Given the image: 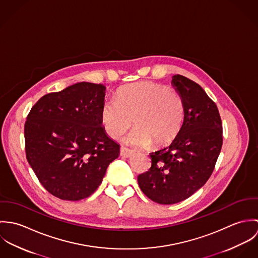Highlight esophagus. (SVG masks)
Returning a JSON list of instances; mask_svg holds the SVG:
<instances>
[{
	"label": "esophagus",
	"instance_id": "esophagus-1",
	"mask_svg": "<svg viewBox=\"0 0 258 258\" xmlns=\"http://www.w3.org/2000/svg\"><path fill=\"white\" fill-rule=\"evenodd\" d=\"M133 154H134V152H133L132 150L128 149V148L123 147V146L120 148V156H122V157H124V158H129V157H131Z\"/></svg>",
	"mask_w": 258,
	"mask_h": 258
}]
</instances>
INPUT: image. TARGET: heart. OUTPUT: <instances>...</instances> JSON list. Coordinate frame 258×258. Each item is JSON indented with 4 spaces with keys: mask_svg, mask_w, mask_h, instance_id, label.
<instances>
[{
    "mask_svg": "<svg viewBox=\"0 0 258 258\" xmlns=\"http://www.w3.org/2000/svg\"><path fill=\"white\" fill-rule=\"evenodd\" d=\"M136 128L123 138L135 147L158 148L172 142L180 132L184 119L182 96L166 86L142 81L120 87L115 99H106L101 106L100 121L114 139L132 125Z\"/></svg>",
    "mask_w": 258,
    "mask_h": 258,
    "instance_id": "b5f03b06",
    "label": "heart"
}]
</instances>
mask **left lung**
<instances>
[{
	"label": "left lung",
	"instance_id": "obj_1",
	"mask_svg": "<svg viewBox=\"0 0 258 258\" xmlns=\"http://www.w3.org/2000/svg\"><path fill=\"white\" fill-rule=\"evenodd\" d=\"M172 85L182 96V128L167 147L150 153V170L138 184L150 200L173 205L189 198L210 179L222 145V125L216 103L195 81L176 74Z\"/></svg>",
	"mask_w": 258,
	"mask_h": 258
}]
</instances>
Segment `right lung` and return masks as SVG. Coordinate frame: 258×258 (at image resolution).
Instances as JSON below:
<instances>
[{
	"mask_svg": "<svg viewBox=\"0 0 258 258\" xmlns=\"http://www.w3.org/2000/svg\"><path fill=\"white\" fill-rule=\"evenodd\" d=\"M105 86L78 82L43 95L25 124L26 155L44 188L64 201L92 195L120 146L100 121Z\"/></svg>",
	"mask_w": 258,
	"mask_h": 258,
	"instance_id": "obj_1",
	"label": "right lung"
}]
</instances>
